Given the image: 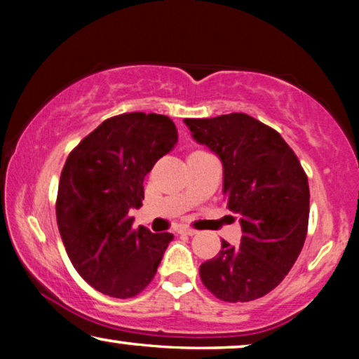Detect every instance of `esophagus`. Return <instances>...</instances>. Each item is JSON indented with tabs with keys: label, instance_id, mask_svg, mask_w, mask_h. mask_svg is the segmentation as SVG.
Returning a JSON list of instances; mask_svg holds the SVG:
<instances>
[{
	"label": "esophagus",
	"instance_id": "esophagus-1",
	"mask_svg": "<svg viewBox=\"0 0 359 359\" xmlns=\"http://www.w3.org/2000/svg\"><path fill=\"white\" fill-rule=\"evenodd\" d=\"M178 232H180V233H184V235H189V237H193V235L198 233V230L189 229V227H181V229L178 230Z\"/></svg>",
	"mask_w": 359,
	"mask_h": 359
}]
</instances>
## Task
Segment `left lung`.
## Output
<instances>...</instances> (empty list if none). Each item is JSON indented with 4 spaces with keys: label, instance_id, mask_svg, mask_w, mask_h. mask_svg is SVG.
I'll return each instance as SVG.
<instances>
[{
    "label": "left lung",
    "instance_id": "left-lung-1",
    "mask_svg": "<svg viewBox=\"0 0 359 359\" xmlns=\"http://www.w3.org/2000/svg\"><path fill=\"white\" fill-rule=\"evenodd\" d=\"M193 139L222 161L227 208L242 240L199 268L204 286L225 302H248L273 291L306 242L309 183L296 154L271 127L243 112L184 119Z\"/></svg>",
    "mask_w": 359,
    "mask_h": 359
}]
</instances>
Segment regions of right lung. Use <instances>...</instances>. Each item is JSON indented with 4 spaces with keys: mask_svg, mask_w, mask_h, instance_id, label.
<instances>
[{
    "mask_svg": "<svg viewBox=\"0 0 359 359\" xmlns=\"http://www.w3.org/2000/svg\"><path fill=\"white\" fill-rule=\"evenodd\" d=\"M176 142L168 116L129 112L106 119L68 155L58 183V230L80 276L106 296L144 291L173 240L142 225L134 230L129 210L140 208L147 173Z\"/></svg>",
    "mask_w": 359,
    "mask_h": 359,
    "instance_id": "right-lung-1",
    "label": "right lung"
}]
</instances>
